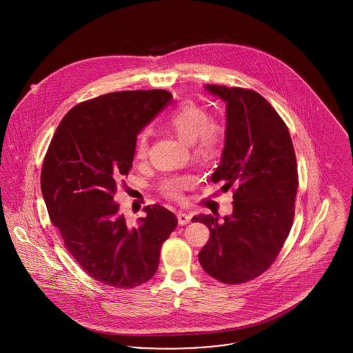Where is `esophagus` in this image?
Segmentation results:
<instances>
[{"instance_id":"34e87169","label":"esophagus","mask_w":353,"mask_h":353,"mask_svg":"<svg viewBox=\"0 0 353 353\" xmlns=\"http://www.w3.org/2000/svg\"><path fill=\"white\" fill-rule=\"evenodd\" d=\"M177 219H179V223H180V225H186V223L190 222L192 216L188 214V213H185V212H179V213H177Z\"/></svg>"}]
</instances>
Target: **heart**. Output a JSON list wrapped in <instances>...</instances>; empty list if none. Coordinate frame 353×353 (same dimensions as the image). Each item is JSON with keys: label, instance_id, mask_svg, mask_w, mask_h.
Masks as SVG:
<instances>
[{"label": "heart", "instance_id": "1", "mask_svg": "<svg viewBox=\"0 0 353 353\" xmlns=\"http://www.w3.org/2000/svg\"><path fill=\"white\" fill-rule=\"evenodd\" d=\"M169 128L193 145L197 156L209 159L219 152L225 140V127L212 120L209 112L201 104L193 101H185L179 104L167 118ZM150 132L144 130L137 136L134 145V157L144 160L150 147ZM194 183L192 176H169L161 180L160 190L169 199H181L183 192Z\"/></svg>", "mask_w": 353, "mask_h": 353}]
</instances>
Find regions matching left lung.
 <instances>
[{
	"mask_svg": "<svg viewBox=\"0 0 353 353\" xmlns=\"http://www.w3.org/2000/svg\"><path fill=\"white\" fill-rule=\"evenodd\" d=\"M226 101L225 148L212 181L233 189V213L219 222L194 217L210 238L199 254L206 274L226 285L249 282L276 259L291 230L298 190L296 157L283 119L249 88L208 84Z\"/></svg>",
	"mask_w": 353,
	"mask_h": 353,
	"instance_id": "1",
	"label": "left lung"
}]
</instances>
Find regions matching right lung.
Returning a JSON list of instances; mask_svg holds the SVG:
<instances>
[{
  "instance_id": "add662e5",
  "label": "right lung",
  "mask_w": 353,
  "mask_h": 353,
  "mask_svg": "<svg viewBox=\"0 0 353 353\" xmlns=\"http://www.w3.org/2000/svg\"><path fill=\"white\" fill-rule=\"evenodd\" d=\"M165 90L110 92L72 107L51 139L41 190L65 248L91 278L132 288L156 274L163 243L177 226L160 205L130 226L114 200L132 168L137 134L167 104Z\"/></svg>"
}]
</instances>
